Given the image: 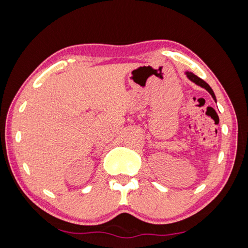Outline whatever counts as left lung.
<instances>
[{"label":"left lung","instance_id":"8db88e82","mask_svg":"<svg viewBox=\"0 0 248 248\" xmlns=\"http://www.w3.org/2000/svg\"><path fill=\"white\" fill-rule=\"evenodd\" d=\"M186 76H187V78H189V80L193 81L195 84H197V85H199V86H202V87L207 89V91H208L210 93H211V96L213 97V99L215 100V101H217V98H215V94H214V93H213V91H212V88L209 86L208 83H205L203 80H202V78H198L197 76H195L194 73H192V72H186Z\"/></svg>","mask_w":248,"mask_h":248}]
</instances>
